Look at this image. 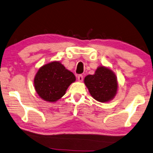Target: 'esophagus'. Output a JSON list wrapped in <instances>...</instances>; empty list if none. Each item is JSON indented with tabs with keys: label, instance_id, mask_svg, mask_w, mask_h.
<instances>
[{
	"label": "esophagus",
	"instance_id": "34e87169",
	"mask_svg": "<svg viewBox=\"0 0 153 153\" xmlns=\"http://www.w3.org/2000/svg\"><path fill=\"white\" fill-rule=\"evenodd\" d=\"M77 78H78V81L79 82H82V81H83V76H82V75H81V74H79Z\"/></svg>",
	"mask_w": 153,
	"mask_h": 153
}]
</instances>
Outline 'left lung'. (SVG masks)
Listing matches in <instances>:
<instances>
[{
  "instance_id": "left-lung-1",
  "label": "left lung",
  "mask_w": 153,
  "mask_h": 153,
  "mask_svg": "<svg viewBox=\"0 0 153 153\" xmlns=\"http://www.w3.org/2000/svg\"><path fill=\"white\" fill-rule=\"evenodd\" d=\"M84 83L96 101L107 103L116 97L118 82L116 74L109 67L100 66L93 74L85 77Z\"/></svg>"
}]
</instances>
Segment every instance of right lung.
I'll return each mask as SVG.
<instances>
[{
    "mask_svg": "<svg viewBox=\"0 0 153 153\" xmlns=\"http://www.w3.org/2000/svg\"><path fill=\"white\" fill-rule=\"evenodd\" d=\"M76 77L60 61H53L42 66L35 75V90L39 97L50 103H55L65 95Z\"/></svg>",
    "mask_w": 153,
    "mask_h": 153,
    "instance_id": "add662e5",
    "label": "right lung"
}]
</instances>
